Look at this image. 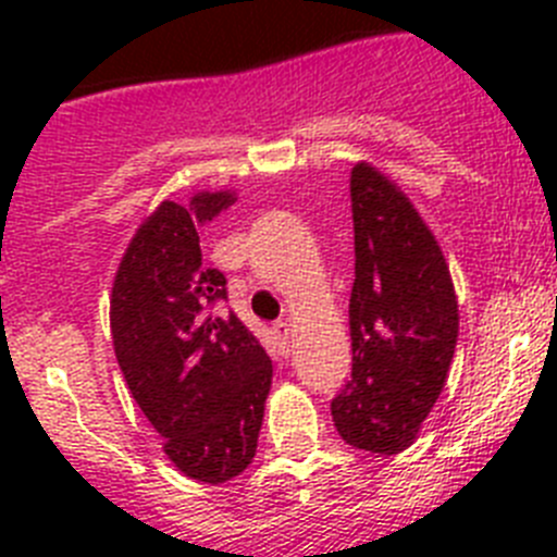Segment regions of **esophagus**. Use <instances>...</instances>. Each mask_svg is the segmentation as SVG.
Segmentation results:
<instances>
[{
	"label": "esophagus",
	"mask_w": 557,
	"mask_h": 557,
	"mask_svg": "<svg viewBox=\"0 0 557 557\" xmlns=\"http://www.w3.org/2000/svg\"><path fill=\"white\" fill-rule=\"evenodd\" d=\"M273 334L275 339H278V346H282V354L289 351V334H293V329H289L287 321H275L273 323Z\"/></svg>",
	"instance_id": "1"
}]
</instances>
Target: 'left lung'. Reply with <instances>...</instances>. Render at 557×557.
I'll return each mask as SVG.
<instances>
[{
	"label": "left lung",
	"mask_w": 557,
	"mask_h": 557,
	"mask_svg": "<svg viewBox=\"0 0 557 557\" xmlns=\"http://www.w3.org/2000/svg\"><path fill=\"white\" fill-rule=\"evenodd\" d=\"M351 382L332 398L348 446L398 455L412 444L449 376L457 295L430 225L385 172L351 170Z\"/></svg>",
	"instance_id": "8db88e82"
}]
</instances>
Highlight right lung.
<instances>
[{"instance_id": "obj_1", "label": "right lung", "mask_w": 557, "mask_h": 557, "mask_svg": "<svg viewBox=\"0 0 557 557\" xmlns=\"http://www.w3.org/2000/svg\"><path fill=\"white\" fill-rule=\"evenodd\" d=\"M236 195L164 200L136 228L111 289V337L127 391L164 437V455L198 482L243 474L256 455L273 366L234 312L218 314L225 275L203 268L195 225Z\"/></svg>"}]
</instances>
